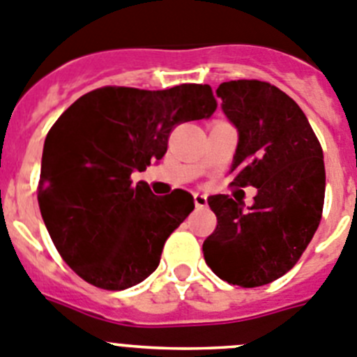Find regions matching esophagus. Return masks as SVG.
<instances>
[{
	"instance_id": "1",
	"label": "esophagus",
	"mask_w": 357,
	"mask_h": 357,
	"mask_svg": "<svg viewBox=\"0 0 357 357\" xmlns=\"http://www.w3.org/2000/svg\"><path fill=\"white\" fill-rule=\"evenodd\" d=\"M194 202H195V206L197 208H204L208 204V201H206V195L204 194H194Z\"/></svg>"
}]
</instances>
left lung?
<instances>
[{
	"label": "left lung",
	"mask_w": 357,
	"mask_h": 357,
	"mask_svg": "<svg viewBox=\"0 0 357 357\" xmlns=\"http://www.w3.org/2000/svg\"><path fill=\"white\" fill-rule=\"evenodd\" d=\"M222 110L238 130L231 185L255 186V204L210 195L217 227L202 243L208 266L243 288L294 268L319 227L326 195L324 153L297 102L275 85L236 79L218 85Z\"/></svg>",
	"instance_id": "left-lung-1"
}]
</instances>
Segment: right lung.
Here are the masks:
<instances>
[{
	"label": "right lung",
	"instance_id": "1",
	"mask_svg": "<svg viewBox=\"0 0 357 357\" xmlns=\"http://www.w3.org/2000/svg\"><path fill=\"white\" fill-rule=\"evenodd\" d=\"M217 110L210 85L167 91L101 86L59 117L44 142L37 199L63 261L102 290H126L160 265L172 231L194 210V197H156L131 172L162 160L172 130Z\"/></svg>",
	"mask_w": 357,
	"mask_h": 357
}]
</instances>
